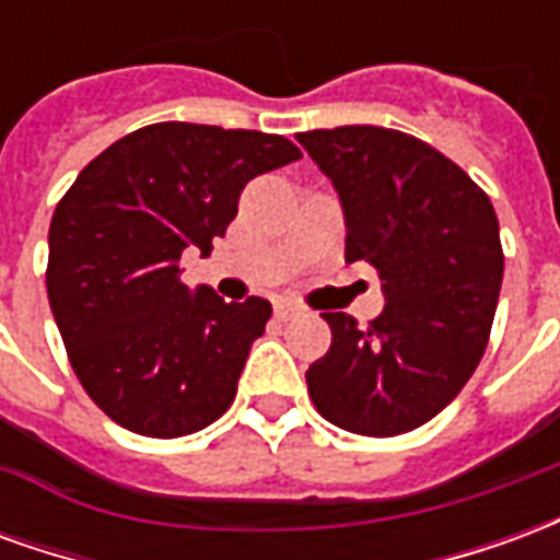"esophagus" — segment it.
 Segmentation results:
<instances>
[{
  "label": "esophagus",
  "mask_w": 560,
  "mask_h": 560,
  "mask_svg": "<svg viewBox=\"0 0 560 560\" xmlns=\"http://www.w3.org/2000/svg\"><path fill=\"white\" fill-rule=\"evenodd\" d=\"M300 312H303V308H300L296 303H288V300L276 305V317H279V320H291V317H296Z\"/></svg>",
  "instance_id": "34e87169"
}]
</instances>
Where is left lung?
<instances>
[{"mask_svg": "<svg viewBox=\"0 0 560 560\" xmlns=\"http://www.w3.org/2000/svg\"><path fill=\"white\" fill-rule=\"evenodd\" d=\"M345 212V257L369 260L387 296L360 327L327 312L329 351L308 396L345 432L389 438L441 413L468 384L492 329L504 252L492 200L458 164L393 128L296 135Z\"/></svg>", "mask_w": 560, "mask_h": 560, "instance_id": "left-lung-1", "label": "left lung"}]
</instances>
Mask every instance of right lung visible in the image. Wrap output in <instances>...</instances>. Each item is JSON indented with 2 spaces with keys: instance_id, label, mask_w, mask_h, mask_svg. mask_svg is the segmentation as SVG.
I'll list each match as a JSON object with an SVG mask.
<instances>
[{
  "instance_id": "right-lung-1",
  "label": "right lung",
  "mask_w": 560,
  "mask_h": 560,
  "mask_svg": "<svg viewBox=\"0 0 560 560\" xmlns=\"http://www.w3.org/2000/svg\"><path fill=\"white\" fill-rule=\"evenodd\" d=\"M303 159L281 135L155 122L92 159L50 221L47 300L90 399L128 432L183 438L231 408L272 305L179 281L248 179Z\"/></svg>"
}]
</instances>
